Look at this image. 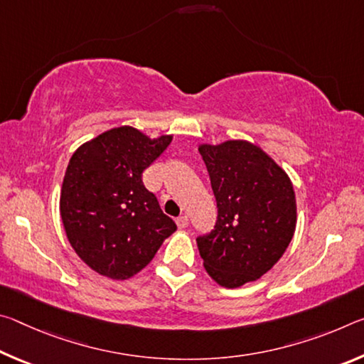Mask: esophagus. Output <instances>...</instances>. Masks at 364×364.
<instances>
[{
  "instance_id": "obj_1",
  "label": "esophagus",
  "mask_w": 364,
  "mask_h": 364,
  "mask_svg": "<svg viewBox=\"0 0 364 364\" xmlns=\"http://www.w3.org/2000/svg\"><path fill=\"white\" fill-rule=\"evenodd\" d=\"M188 223H189L188 215H180V217L176 218V225H178V228H180V230H184V228L188 226Z\"/></svg>"
}]
</instances>
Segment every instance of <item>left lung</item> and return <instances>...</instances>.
Segmentation results:
<instances>
[{
  "label": "left lung",
  "instance_id": "8db88e82",
  "mask_svg": "<svg viewBox=\"0 0 364 364\" xmlns=\"http://www.w3.org/2000/svg\"><path fill=\"white\" fill-rule=\"evenodd\" d=\"M218 217L197 237L208 276L226 289L254 282L279 262L297 225V204L284 168L245 139L199 144Z\"/></svg>",
  "mask_w": 364,
  "mask_h": 364
}]
</instances>
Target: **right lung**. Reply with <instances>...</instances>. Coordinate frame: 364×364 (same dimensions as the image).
Instances as JSON below:
<instances>
[{"label": "right lung", "mask_w": 364, "mask_h": 364, "mask_svg": "<svg viewBox=\"0 0 364 364\" xmlns=\"http://www.w3.org/2000/svg\"><path fill=\"white\" fill-rule=\"evenodd\" d=\"M171 139L173 134L149 138L123 125L86 141L70 157L60 218L72 249L101 276L133 278L176 231L141 180Z\"/></svg>", "instance_id": "1"}]
</instances>
